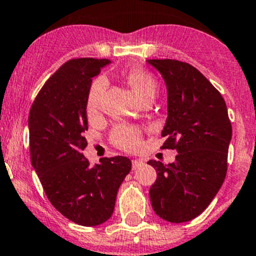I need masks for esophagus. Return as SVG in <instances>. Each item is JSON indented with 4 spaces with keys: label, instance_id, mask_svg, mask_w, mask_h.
<instances>
[{
    "label": "esophagus",
    "instance_id": "esophagus-1",
    "mask_svg": "<svg viewBox=\"0 0 256 256\" xmlns=\"http://www.w3.org/2000/svg\"><path fill=\"white\" fill-rule=\"evenodd\" d=\"M144 162L142 160H132V169H137L140 168L141 166H144Z\"/></svg>",
    "mask_w": 256,
    "mask_h": 256
}]
</instances>
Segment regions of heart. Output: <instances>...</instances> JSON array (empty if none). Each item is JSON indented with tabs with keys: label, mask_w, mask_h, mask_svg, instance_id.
<instances>
[{
	"label": "heart",
	"mask_w": 256,
	"mask_h": 256,
	"mask_svg": "<svg viewBox=\"0 0 256 256\" xmlns=\"http://www.w3.org/2000/svg\"><path fill=\"white\" fill-rule=\"evenodd\" d=\"M128 83L131 84L132 90H135L141 100L150 98H154L156 92H157V82L152 74H147L144 71L135 70L128 74ZM106 88V78L100 76L93 82L90 87V96H88V110L94 112L100 106L102 98H103L104 92ZM114 141L116 144L125 150H134L140 144V134L138 131L128 126H120L114 131Z\"/></svg>",
	"instance_id": "1"
}]
</instances>
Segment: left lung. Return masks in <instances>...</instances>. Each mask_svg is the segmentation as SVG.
Returning a JSON list of instances; mask_svg holds the SVG:
<instances>
[{"instance_id":"left-lung-1","label":"left lung","mask_w":256,"mask_h":256,"mask_svg":"<svg viewBox=\"0 0 256 256\" xmlns=\"http://www.w3.org/2000/svg\"><path fill=\"white\" fill-rule=\"evenodd\" d=\"M166 87V120L162 148L176 150L168 166L148 160L157 172L150 189L157 216L172 223L202 214L220 192L227 173L232 125L218 90L192 64L176 60H146Z\"/></svg>"}]
</instances>
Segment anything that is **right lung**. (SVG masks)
<instances>
[{
    "instance_id": "obj_1",
    "label": "right lung",
    "mask_w": 256,
    "mask_h": 256,
    "mask_svg": "<svg viewBox=\"0 0 256 256\" xmlns=\"http://www.w3.org/2000/svg\"><path fill=\"white\" fill-rule=\"evenodd\" d=\"M108 58H74L46 80L29 112L30 160L51 205L84 227L104 223L114 212L131 160L118 156L90 166L83 156L92 78Z\"/></svg>"
}]
</instances>
